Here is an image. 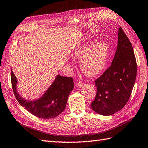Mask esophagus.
Returning <instances> with one entry per match:
<instances>
[{
    "label": "esophagus",
    "mask_w": 148,
    "mask_h": 148,
    "mask_svg": "<svg viewBox=\"0 0 148 148\" xmlns=\"http://www.w3.org/2000/svg\"><path fill=\"white\" fill-rule=\"evenodd\" d=\"M84 83L80 82H78V84H77V86L78 88H81V87H82L83 86H84Z\"/></svg>",
    "instance_id": "34e87169"
}]
</instances>
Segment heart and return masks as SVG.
Instances as JSON below:
<instances>
[{
	"label": "heart",
	"instance_id": "b5f03b06",
	"mask_svg": "<svg viewBox=\"0 0 148 148\" xmlns=\"http://www.w3.org/2000/svg\"><path fill=\"white\" fill-rule=\"evenodd\" d=\"M109 46L106 42H85L74 49L73 56L80 60L82 71L88 77H93L100 74L107 62Z\"/></svg>",
	"mask_w": 148,
	"mask_h": 148
}]
</instances>
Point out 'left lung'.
Wrapping results in <instances>:
<instances>
[{
	"mask_svg": "<svg viewBox=\"0 0 148 148\" xmlns=\"http://www.w3.org/2000/svg\"><path fill=\"white\" fill-rule=\"evenodd\" d=\"M118 44L110 66L95 81L97 94L92 109L102 116H110L123 108L135 84L137 64L130 41L120 27Z\"/></svg>",
	"mask_w": 148,
	"mask_h": 148,
	"instance_id": "8db88e82",
	"label": "left lung"
}]
</instances>
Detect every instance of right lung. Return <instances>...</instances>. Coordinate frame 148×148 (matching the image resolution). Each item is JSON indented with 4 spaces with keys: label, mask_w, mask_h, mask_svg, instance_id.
<instances>
[{
    "label": "right lung",
    "mask_w": 148,
    "mask_h": 148,
    "mask_svg": "<svg viewBox=\"0 0 148 148\" xmlns=\"http://www.w3.org/2000/svg\"><path fill=\"white\" fill-rule=\"evenodd\" d=\"M12 89L17 100L21 106L34 116L41 119H52L62 113L66 106L68 96L74 88L71 77L57 75L55 80L38 99L28 100L17 92V79L11 70Z\"/></svg>",
    "instance_id": "right-lung-1"
}]
</instances>
